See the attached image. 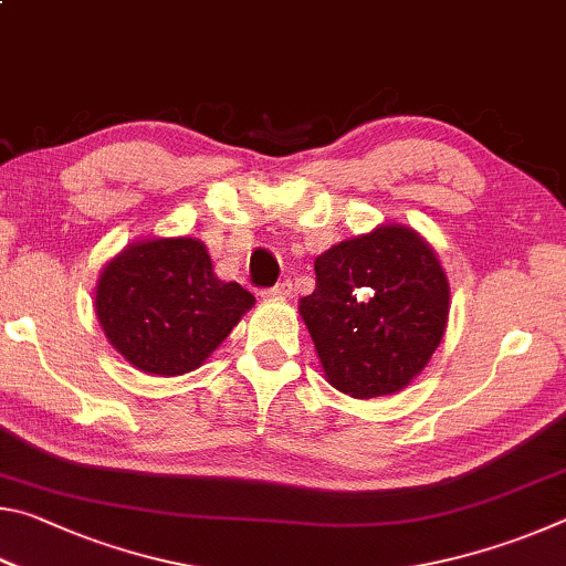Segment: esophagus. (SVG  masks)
Here are the masks:
<instances>
[{
    "label": "esophagus",
    "instance_id": "34e87169",
    "mask_svg": "<svg viewBox=\"0 0 566 566\" xmlns=\"http://www.w3.org/2000/svg\"><path fill=\"white\" fill-rule=\"evenodd\" d=\"M262 296H264V300H286V296H292V284L290 282L274 284L272 290H264Z\"/></svg>",
    "mask_w": 566,
    "mask_h": 566
}]
</instances>
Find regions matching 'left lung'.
I'll list each match as a JSON object with an SVG mask.
<instances>
[{
  "label": "left lung",
  "mask_w": 566,
  "mask_h": 566,
  "mask_svg": "<svg viewBox=\"0 0 566 566\" xmlns=\"http://www.w3.org/2000/svg\"><path fill=\"white\" fill-rule=\"evenodd\" d=\"M300 300L324 379L342 395H397L421 375L449 319V280L432 244L407 224H379L314 260Z\"/></svg>",
  "instance_id": "left-lung-1"
}]
</instances>
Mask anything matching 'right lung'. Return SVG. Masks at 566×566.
<instances>
[{
  "label": "right lung",
  "instance_id": "right-lung-1",
  "mask_svg": "<svg viewBox=\"0 0 566 566\" xmlns=\"http://www.w3.org/2000/svg\"><path fill=\"white\" fill-rule=\"evenodd\" d=\"M254 296L214 274L197 237L132 242L102 266L94 290L104 337L134 369L179 377L212 357Z\"/></svg>",
  "mask_w": 566,
  "mask_h": 566
}]
</instances>
